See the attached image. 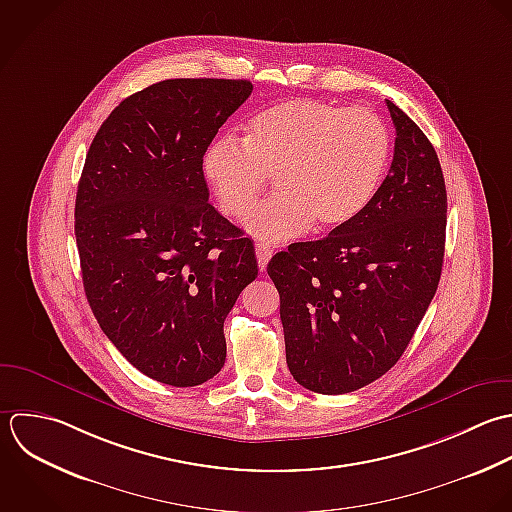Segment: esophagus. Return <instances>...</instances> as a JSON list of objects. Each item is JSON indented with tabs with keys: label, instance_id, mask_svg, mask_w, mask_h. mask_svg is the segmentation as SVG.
I'll return each instance as SVG.
<instances>
[{
	"label": "esophagus",
	"instance_id": "obj_1",
	"mask_svg": "<svg viewBox=\"0 0 512 512\" xmlns=\"http://www.w3.org/2000/svg\"><path fill=\"white\" fill-rule=\"evenodd\" d=\"M255 253H257L259 269H261V271H265V269H267V263H269L271 255H273V251H271L265 243H257V245H255Z\"/></svg>",
	"mask_w": 512,
	"mask_h": 512
}]
</instances>
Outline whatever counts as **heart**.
I'll use <instances>...</instances> for the list:
<instances>
[{"instance_id": "b5f03b06", "label": "heart", "mask_w": 512, "mask_h": 512, "mask_svg": "<svg viewBox=\"0 0 512 512\" xmlns=\"http://www.w3.org/2000/svg\"><path fill=\"white\" fill-rule=\"evenodd\" d=\"M391 159L387 123L371 109L289 99L259 111L245 141L209 145L203 169L219 209L241 219L276 177L280 193L247 215L259 241L283 243L311 229H339L375 199Z\"/></svg>"}]
</instances>
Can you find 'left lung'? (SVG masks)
Returning <instances> with one entry per match:
<instances>
[{"mask_svg": "<svg viewBox=\"0 0 512 512\" xmlns=\"http://www.w3.org/2000/svg\"><path fill=\"white\" fill-rule=\"evenodd\" d=\"M397 131L389 175L369 207L317 241L277 253L287 367L321 395L357 391L405 353L441 279L447 189L435 147L387 99Z\"/></svg>", "mask_w": 512, "mask_h": 512, "instance_id": "1", "label": "left lung"}]
</instances>
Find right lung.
Instances as JSON below:
<instances>
[{
    "instance_id": "obj_1",
    "label": "right lung",
    "mask_w": 512,
    "mask_h": 512,
    "mask_svg": "<svg viewBox=\"0 0 512 512\" xmlns=\"http://www.w3.org/2000/svg\"><path fill=\"white\" fill-rule=\"evenodd\" d=\"M247 79H165L95 133L75 197L89 307L143 375L195 387L225 365L223 323L257 277L255 247L211 203L203 155Z\"/></svg>"
}]
</instances>
